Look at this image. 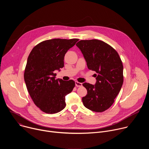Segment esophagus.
Masks as SVG:
<instances>
[{
    "instance_id": "obj_1",
    "label": "esophagus",
    "mask_w": 149,
    "mask_h": 149,
    "mask_svg": "<svg viewBox=\"0 0 149 149\" xmlns=\"http://www.w3.org/2000/svg\"><path fill=\"white\" fill-rule=\"evenodd\" d=\"M75 86L77 87H80L82 86V84L81 82H79L78 81H75Z\"/></svg>"
}]
</instances>
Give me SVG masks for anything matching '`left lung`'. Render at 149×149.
Segmentation results:
<instances>
[{"mask_svg": "<svg viewBox=\"0 0 149 149\" xmlns=\"http://www.w3.org/2000/svg\"><path fill=\"white\" fill-rule=\"evenodd\" d=\"M76 45L82 52L88 68L96 72V84L85 82L87 90L82 97L88 109L101 113L109 109L114 102L123 83V65L118 52L110 45L98 40H81Z\"/></svg>", "mask_w": 149, "mask_h": 149, "instance_id": "1", "label": "left lung"}]
</instances>
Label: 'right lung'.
I'll return each mask as SVG.
<instances>
[{"label": "right lung", "instance_id": "right-lung-1", "mask_svg": "<svg viewBox=\"0 0 149 149\" xmlns=\"http://www.w3.org/2000/svg\"><path fill=\"white\" fill-rule=\"evenodd\" d=\"M78 39H52L40 42L30 52L24 72L29 94L43 112L55 114L65 107V95L75 87V81L55 79V70L64 66L63 59Z\"/></svg>", "mask_w": 149, "mask_h": 149}]
</instances>
